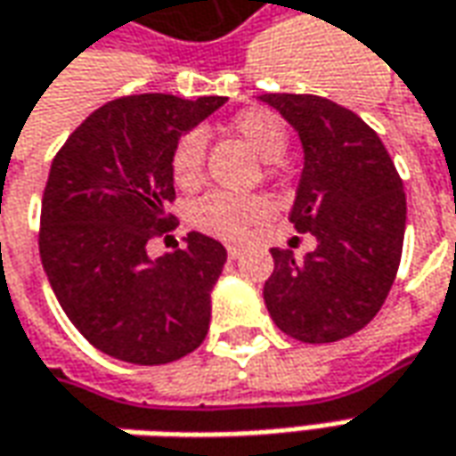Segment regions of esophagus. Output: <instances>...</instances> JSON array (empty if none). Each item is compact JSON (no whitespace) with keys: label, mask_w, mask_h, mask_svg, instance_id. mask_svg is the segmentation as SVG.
Returning <instances> with one entry per match:
<instances>
[{"label":"esophagus","mask_w":456,"mask_h":456,"mask_svg":"<svg viewBox=\"0 0 456 456\" xmlns=\"http://www.w3.org/2000/svg\"><path fill=\"white\" fill-rule=\"evenodd\" d=\"M225 250H228V256H231V258H238V256H240V246H235V243H228Z\"/></svg>","instance_id":"obj_1"}]
</instances>
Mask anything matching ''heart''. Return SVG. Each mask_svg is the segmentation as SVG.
<instances>
[{
    "instance_id": "obj_1",
    "label": "heart",
    "mask_w": 456,
    "mask_h": 456,
    "mask_svg": "<svg viewBox=\"0 0 456 456\" xmlns=\"http://www.w3.org/2000/svg\"><path fill=\"white\" fill-rule=\"evenodd\" d=\"M231 133L238 135L261 160L273 163L289 148V130L276 112L253 107L243 110L231 120ZM206 148L203 130H188L178 137L170 152V175L180 191H198L206 178ZM271 218V206L261 195L238 192H210L200 198L191 210V223L208 235L238 240L253 225Z\"/></svg>"
}]
</instances>
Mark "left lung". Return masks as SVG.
<instances>
[{"mask_svg": "<svg viewBox=\"0 0 456 456\" xmlns=\"http://www.w3.org/2000/svg\"><path fill=\"white\" fill-rule=\"evenodd\" d=\"M261 100L298 130L304 173L289 221L316 235L304 261L271 248L264 301L276 326L304 344L362 331L384 306L402 261L406 195L389 152L366 122L319 94Z\"/></svg>", "mask_w": 456, "mask_h": 456, "instance_id": "1", "label": "left lung"}]
</instances>
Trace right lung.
Here are the masks:
<instances>
[{
	"mask_svg": "<svg viewBox=\"0 0 456 456\" xmlns=\"http://www.w3.org/2000/svg\"><path fill=\"white\" fill-rule=\"evenodd\" d=\"M225 97L127 94L94 110L54 155L42 195L39 256L67 319L94 349L140 366L178 362L208 334L210 291L228 253L188 233L150 258L175 225L170 152Z\"/></svg>",
	"mask_w": 456,
	"mask_h": 456,
	"instance_id": "1",
	"label": "right lung"
}]
</instances>
